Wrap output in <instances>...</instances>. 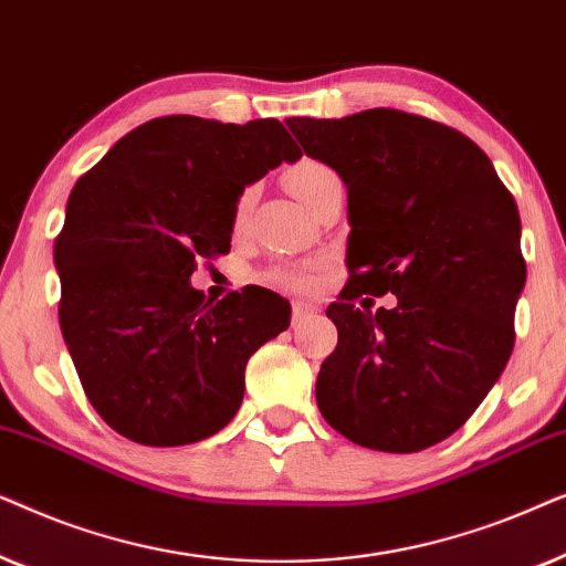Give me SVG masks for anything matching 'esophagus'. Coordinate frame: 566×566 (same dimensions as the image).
I'll return each mask as SVG.
<instances>
[{"instance_id":"1","label":"esophagus","mask_w":566,"mask_h":566,"mask_svg":"<svg viewBox=\"0 0 566 566\" xmlns=\"http://www.w3.org/2000/svg\"><path fill=\"white\" fill-rule=\"evenodd\" d=\"M314 312H316V308H314L312 304H304V301H296V304H293L291 319H293V324H301L304 319H308V316H312Z\"/></svg>"}]
</instances>
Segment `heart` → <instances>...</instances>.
<instances>
[{
	"instance_id": "heart-1",
	"label": "heart",
	"mask_w": 566,
	"mask_h": 566,
	"mask_svg": "<svg viewBox=\"0 0 566 566\" xmlns=\"http://www.w3.org/2000/svg\"><path fill=\"white\" fill-rule=\"evenodd\" d=\"M332 177H337V175L332 172L327 165L306 159L289 169V175H285V185H289V190L301 200V203L312 206L316 192H319L322 185L332 180ZM252 200H254V188L242 190V196L237 198V203H234V227L237 229L242 227V223L247 221V216H250ZM319 277H322L319 262H312V265H275V268H270L268 273H262V283L273 285V289H277V291L306 293V291H314L316 285H319Z\"/></svg>"
}]
</instances>
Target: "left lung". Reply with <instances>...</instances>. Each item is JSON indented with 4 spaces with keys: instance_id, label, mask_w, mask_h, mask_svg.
<instances>
[{
    "instance_id": "obj_1",
    "label": "left lung",
    "mask_w": 566,
    "mask_h": 566,
    "mask_svg": "<svg viewBox=\"0 0 566 566\" xmlns=\"http://www.w3.org/2000/svg\"><path fill=\"white\" fill-rule=\"evenodd\" d=\"M285 123L347 185L350 281L327 308L337 347L316 376L319 412L374 451L436 446L513 353L525 285L515 198L469 136L422 115L374 107ZM363 292H394L398 306L363 313L352 304Z\"/></svg>"
}]
</instances>
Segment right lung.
<instances>
[{"label":"right lung","mask_w":566,"mask_h":566,"mask_svg":"<svg viewBox=\"0 0 566 566\" xmlns=\"http://www.w3.org/2000/svg\"><path fill=\"white\" fill-rule=\"evenodd\" d=\"M301 149L281 120L244 126L165 115L76 180L53 242L59 322L97 415L142 446H188L234 420L252 353L291 306L247 285L213 301L190 285L227 254L234 203Z\"/></svg>","instance_id":"obj_1"}]
</instances>
